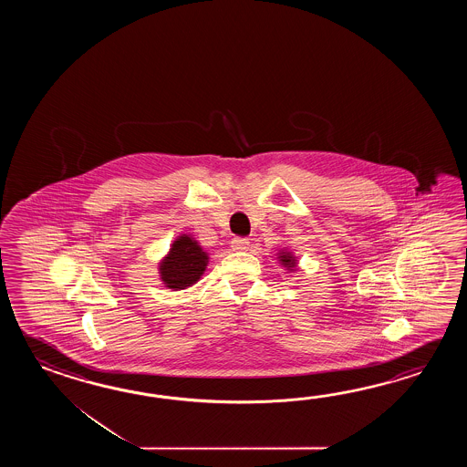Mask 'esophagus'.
Here are the masks:
<instances>
[{
	"label": "esophagus",
	"instance_id": "obj_1",
	"mask_svg": "<svg viewBox=\"0 0 467 467\" xmlns=\"http://www.w3.org/2000/svg\"><path fill=\"white\" fill-rule=\"evenodd\" d=\"M250 247V242H248V238L235 237L232 240V248L235 250V252H245Z\"/></svg>",
	"mask_w": 467,
	"mask_h": 467
}]
</instances>
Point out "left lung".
<instances>
[{"label":"left lung","mask_w":467,"mask_h":467,"mask_svg":"<svg viewBox=\"0 0 467 467\" xmlns=\"http://www.w3.org/2000/svg\"><path fill=\"white\" fill-rule=\"evenodd\" d=\"M277 258L280 260V264H282L284 267H287V270H290V272H294L296 267H297V258L294 257V254L288 252L285 248L278 252Z\"/></svg>","instance_id":"left-lung-1"}]
</instances>
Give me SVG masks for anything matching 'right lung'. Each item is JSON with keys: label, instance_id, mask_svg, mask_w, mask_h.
<instances>
[{"label": "right lung", "instance_id": "1", "mask_svg": "<svg viewBox=\"0 0 467 467\" xmlns=\"http://www.w3.org/2000/svg\"><path fill=\"white\" fill-rule=\"evenodd\" d=\"M209 265V254L200 247L192 235H180L173 240L169 254L161 258L159 274L165 287L183 290L197 284Z\"/></svg>", "mask_w": 467, "mask_h": 467}]
</instances>
